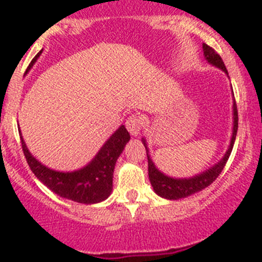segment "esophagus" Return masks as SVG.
<instances>
[{"label":"esophagus","instance_id":"obj_1","mask_svg":"<svg viewBox=\"0 0 262 262\" xmlns=\"http://www.w3.org/2000/svg\"><path fill=\"white\" fill-rule=\"evenodd\" d=\"M142 118L138 115H130L125 121V126L132 136H138L142 129Z\"/></svg>","mask_w":262,"mask_h":262}]
</instances>
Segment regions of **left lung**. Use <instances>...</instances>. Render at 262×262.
Returning a JSON list of instances; mask_svg holds the SVG:
<instances>
[{
  "label": "left lung",
  "instance_id": "8db88e82",
  "mask_svg": "<svg viewBox=\"0 0 262 262\" xmlns=\"http://www.w3.org/2000/svg\"><path fill=\"white\" fill-rule=\"evenodd\" d=\"M203 50H204V55L207 58L208 62L210 64L215 66V67L221 68L222 71L228 75L227 72V68L224 66L223 60H222L221 55L214 50L212 47H209L208 44H203ZM237 129H238V113H237V105L236 101L233 102V133H232L231 138V144H229L228 150L226 152L224 157L219 161L216 165H214L213 167H210L209 170L204 171L200 175L194 176V178L190 179H173L168 178L165 173L161 172L160 170H157L153 163V161L150 160V156L148 155V148L146 139H142L144 147H146L147 152V158H148V176H149L150 185L153 186V190H155L156 194H158L160 196L165 198V199L170 200H178L182 199V198H186L189 195L195 194L198 191H202L203 189L209 186L212 182L215 180L219 176V173L223 171L224 166H226L227 161H228L229 156H231L232 148H233L234 141H236L237 136Z\"/></svg>",
  "mask_w": 262,
  "mask_h": 262
}]
</instances>
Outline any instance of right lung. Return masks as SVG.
Returning a JSON list of instances; mask_svg holds the SVG:
<instances>
[{"label": "right lung", "mask_w": 262, "mask_h": 262, "mask_svg": "<svg viewBox=\"0 0 262 262\" xmlns=\"http://www.w3.org/2000/svg\"><path fill=\"white\" fill-rule=\"evenodd\" d=\"M41 52L43 50H40L33 58L25 73L30 71ZM18 133H20L24 156L34 175L57 195L82 204H95L109 196L113 190V173H114L116 160L130 139L125 126L121 125L107 139L106 143L101 147V149L89 165L73 172H59L46 167L35 157H33L21 137V132Z\"/></svg>", "instance_id": "add662e5"}]
</instances>
